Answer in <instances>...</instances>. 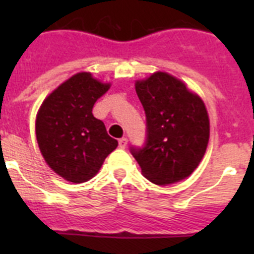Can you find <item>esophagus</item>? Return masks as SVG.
Returning <instances> with one entry per match:
<instances>
[{"instance_id":"34e87169","label":"esophagus","mask_w":254,"mask_h":254,"mask_svg":"<svg viewBox=\"0 0 254 254\" xmlns=\"http://www.w3.org/2000/svg\"><path fill=\"white\" fill-rule=\"evenodd\" d=\"M127 142H128V140L126 137H122L120 138V141H118V145H120L121 149H126V146H127Z\"/></svg>"}]
</instances>
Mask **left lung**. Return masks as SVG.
Returning <instances> with one entry per match:
<instances>
[{
    "mask_svg": "<svg viewBox=\"0 0 254 254\" xmlns=\"http://www.w3.org/2000/svg\"><path fill=\"white\" fill-rule=\"evenodd\" d=\"M136 93L146 114V138L129 151L142 174L159 186L187 178L207 147L210 122L205 104L165 72L136 82Z\"/></svg>",
    "mask_w": 254,
    "mask_h": 254,
    "instance_id": "obj_1",
    "label": "left lung"
}]
</instances>
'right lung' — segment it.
<instances>
[{
	"label": "right lung",
	"instance_id": "obj_1",
	"mask_svg": "<svg viewBox=\"0 0 254 254\" xmlns=\"http://www.w3.org/2000/svg\"><path fill=\"white\" fill-rule=\"evenodd\" d=\"M109 89L80 72L58 86L43 102L37 116V141L43 158L58 176L82 183L99 172L118 141L93 116V107Z\"/></svg>",
	"mask_w": 254,
	"mask_h": 254
}]
</instances>
